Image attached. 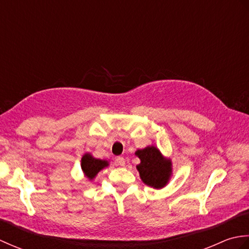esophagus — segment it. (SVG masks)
I'll return each instance as SVG.
<instances>
[{"label": "esophagus", "mask_w": 249, "mask_h": 249, "mask_svg": "<svg viewBox=\"0 0 249 249\" xmlns=\"http://www.w3.org/2000/svg\"><path fill=\"white\" fill-rule=\"evenodd\" d=\"M115 162L118 163L119 166H124L125 165V158L122 156H118L115 158Z\"/></svg>", "instance_id": "34e87169"}]
</instances>
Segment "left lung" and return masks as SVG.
<instances>
[{"mask_svg":"<svg viewBox=\"0 0 249 249\" xmlns=\"http://www.w3.org/2000/svg\"><path fill=\"white\" fill-rule=\"evenodd\" d=\"M141 162L137 166L144 184L154 188H161L167 184L171 173V163L162 157L155 146H147L136 152Z\"/></svg>","mask_w":249,"mask_h":249,"instance_id":"obj_1","label":"left lung"}]
</instances>
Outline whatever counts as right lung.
I'll return each mask as SVG.
<instances>
[{
	"instance_id": "right-lung-1",
	"label": "right lung",
	"mask_w": 249,
	"mask_h": 249,
	"mask_svg": "<svg viewBox=\"0 0 249 249\" xmlns=\"http://www.w3.org/2000/svg\"><path fill=\"white\" fill-rule=\"evenodd\" d=\"M106 166H108L107 161L96 160L89 154H86L81 160L82 170L89 179H92Z\"/></svg>"
}]
</instances>
